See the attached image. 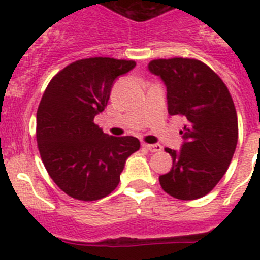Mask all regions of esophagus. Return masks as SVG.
Segmentation results:
<instances>
[{"instance_id":"34e87169","label":"esophagus","mask_w":260,"mask_h":260,"mask_svg":"<svg viewBox=\"0 0 260 260\" xmlns=\"http://www.w3.org/2000/svg\"><path fill=\"white\" fill-rule=\"evenodd\" d=\"M143 147H144V148H147L148 151H151V152H160V151L162 150V147L160 146V144H147V143H144Z\"/></svg>"}]
</instances>
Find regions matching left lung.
<instances>
[{
	"label": "left lung",
	"instance_id": "1",
	"mask_svg": "<svg viewBox=\"0 0 260 260\" xmlns=\"http://www.w3.org/2000/svg\"><path fill=\"white\" fill-rule=\"evenodd\" d=\"M148 69L164 80L169 114L186 119L180 152L165 148L173 165L158 177L160 185L176 199L202 198L219 183L236 151L238 121L233 99L221 78L199 59H152Z\"/></svg>",
	"mask_w": 260,
	"mask_h": 260
}]
</instances>
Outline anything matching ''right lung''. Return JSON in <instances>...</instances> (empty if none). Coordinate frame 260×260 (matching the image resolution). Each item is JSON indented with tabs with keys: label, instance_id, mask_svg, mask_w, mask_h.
<instances>
[{
	"label": "right lung",
	"instance_id": "add662e5",
	"mask_svg": "<svg viewBox=\"0 0 260 260\" xmlns=\"http://www.w3.org/2000/svg\"><path fill=\"white\" fill-rule=\"evenodd\" d=\"M133 59L91 57L58 71L36 113V141L54 183L78 201L102 199L116 189L126 158L139 150L134 137H112L93 122L107 107L113 82Z\"/></svg>",
	"mask_w": 260,
	"mask_h": 260
}]
</instances>
